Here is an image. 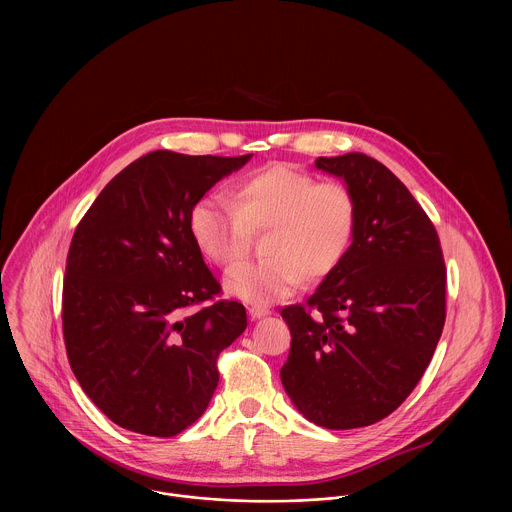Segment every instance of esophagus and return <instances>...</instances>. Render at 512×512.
Returning a JSON list of instances; mask_svg holds the SVG:
<instances>
[{"label": "esophagus", "instance_id": "34e87169", "mask_svg": "<svg viewBox=\"0 0 512 512\" xmlns=\"http://www.w3.org/2000/svg\"><path fill=\"white\" fill-rule=\"evenodd\" d=\"M248 315H250L252 319H262V317L270 315V309H266V307H258V305H252V307H248Z\"/></svg>", "mask_w": 512, "mask_h": 512}]
</instances>
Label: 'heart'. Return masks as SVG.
I'll use <instances>...</instances> for the list:
<instances>
[{"instance_id":"obj_1","label":"heart","mask_w":512,"mask_h":512,"mask_svg":"<svg viewBox=\"0 0 512 512\" xmlns=\"http://www.w3.org/2000/svg\"><path fill=\"white\" fill-rule=\"evenodd\" d=\"M357 226V201L341 181H317L276 163L242 177L234 203L209 195L189 213V232L207 260L220 268L240 262L252 234L266 232L260 262L230 270L224 290L252 305H270L303 282L331 274L347 254Z\"/></svg>"}]
</instances>
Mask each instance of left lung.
Returning <instances> with one entry per match:
<instances>
[{
  "label": "left lung",
  "mask_w": 512,
  "mask_h": 512,
  "mask_svg": "<svg viewBox=\"0 0 512 512\" xmlns=\"http://www.w3.org/2000/svg\"><path fill=\"white\" fill-rule=\"evenodd\" d=\"M357 201L353 242L307 303L282 309L292 349L280 376L293 406L327 430L392 414L430 365L445 323L438 232L406 189L365 153L317 157Z\"/></svg>",
  "instance_id": "8db88e82"
}]
</instances>
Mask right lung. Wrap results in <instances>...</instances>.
<instances>
[{"label":"right lung","instance_id":"add662e5","mask_svg":"<svg viewBox=\"0 0 512 512\" xmlns=\"http://www.w3.org/2000/svg\"><path fill=\"white\" fill-rule=\"evenodd\" d=\"M238 157L151 151L122 169L78 222L63 282L69 363L118 426L173 438L207 410L217 359L246 329L189 232V213Z\"/></svg>","mask_w":512,"mask_h":512}]
</instances>
